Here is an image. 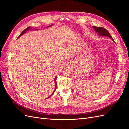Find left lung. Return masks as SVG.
Instances as JSON below:
<instances>
[{
    "label": "left lung",
    "mask_w": 129,
    "mask_h": 129,
    "mask_svg": "<svg viewBox=\"0 0 129 129\" xmlns=\"http://www.w3.org/2000/svg\"><path fill=\"white\" fill-rule=\"evenodd\" d=\"M93 28L95 29V30L97 32L99 33V35H100V36H107L109 38H111L112 39V40L114 41V39H113V38L110 36V33H109L107 29H105L104 28H103V27H98L96 26H93Z\"/></svg>",
    "instance_id": "obj_1"
}]
</instances>
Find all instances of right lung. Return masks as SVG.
<instances>
[{
    "label": "right lung",
    "mask_w": 129,
    "mask_h": 129,
    "mask_svg": "<svg viewBox=\"0 0 129 129\" xmlns=\"http://www.w3.org/2000/svg\"><path fill=\"white\" fill-rule=\"evenodd\" d=\"M50 26H51V25H50ZM30 28V27H27V28H26L25 30H23L22 31V33L20 34V35H19V36L18 37V38H19V37H20L21 36H22V35L23 34H24V33H25L26 32V31H27V30H28ZM55 90H54V92H53V93H52V94L51 95H50L49 97H50V96H51L53 94V93H54V92H55V90H56V85H57V83H56V76L55 77Z\"/></svg>",
    "instance_id": "1"
}]
</instances>
